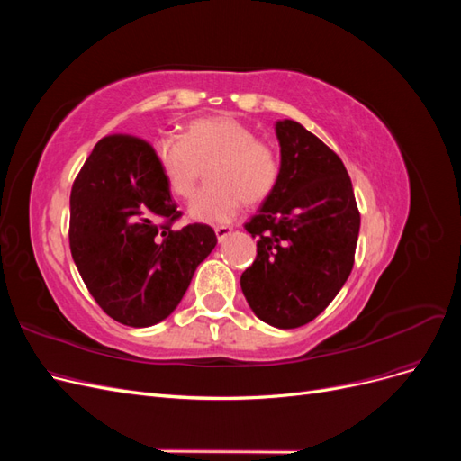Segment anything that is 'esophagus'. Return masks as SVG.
Returning a JSON list of instances; mask_svg holds the SVG:
<instances>
[{"instance_id":"obj_1","label":"esophagus","mask_w":461,"mask_h":461,"mask_svg":"<svg viewBox=\"0 0 461 461\" xmlns=\"http://www.w3.org/2000/svg\"><path fill=\"white\" fill-rule=\"evenodd\" d=\"M230 232H232L230 227H217V229H215L217 240H219V242H225V240L229 239V236H230Z\"/></svg>"}]
</instances>
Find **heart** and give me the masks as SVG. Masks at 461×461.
Returning a JSON list of instances; mask_svg holds the SVG:
<instances>
[{"label":"heart","instance_id":"1","mask_svg":"<svg viewBox=\"0 0 461 461\" xmlns=\"http://www.w3.org/2000/svg\"><path fill=\"white\" fill-rule=\"evenodd\" d=\"M153 159L167 188L183 200L192 196L207 169L209 185L188 207V217L203 225L230 222L242 202H263L278 180L275 149L259 142L252 127L229 115L192 121L183 138H159Z\"/></svg>","mask_w":461,"mask_h":461}]
</instances>
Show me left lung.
Here are the masks:
<instances>
[{"label":"left lung","mask_w":461,"mask_h":461,"mask_svg":"<svg viewBox=\"0 0 461 461\" xmlns=\"http://www.w3.org/2000/svg\"><path fill=\"white\" fill-rule=\"evenodd\" d=\"M278 180L246 222L258 256L240 286L252 312L276 329L313 321L354 267L359 212L340 158L300 122H275Z\"/></svg>","instance_id":"obj_1"}]
</instances>
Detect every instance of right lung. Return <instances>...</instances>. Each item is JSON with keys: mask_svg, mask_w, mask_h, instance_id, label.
<instances>
[{"mask_svg": "<svg viewBox=\"0 0 461 461\" xmlns=\"http://www.w3.org/2000/svg\"><path fill=\"white\" fill-rule=\"evenodd\" d=\"M178 217L148 142L115 134L94 146L71 190L68 242L90 294L119 323L169 317L215 248L212 227L175 230Z\"/></svg>", "mask_w": 461, "mask_h": 461, "instance_id": "1", "label": "right lung"}]
</instances>
